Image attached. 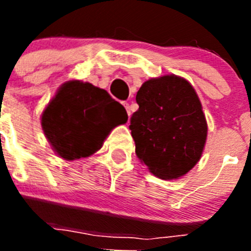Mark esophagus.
<instances>
[{
  "instance_id": "obj_1",
  "label": "esophagus",
  "mask_w": 251,
  "mask_h": 251,
  "mask_svg": "<svg viewBox=\"0 0 251 251\" xmlns=\"http://www.w3.org/2000/svg\"><path fill=\"white\" fill-rule=\"evenodd\" d=\"M123 105H124V108H126V109H127L128 115H130V106H129V103H127V101H124Z\"/></svg>"
}]
</instances>
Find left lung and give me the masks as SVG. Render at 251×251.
<instances>
[{
    "mask_svg": "<svg viewBox=\"0 0 251 251\" xmlns=\"http://www.w3.org/2000/svg\"><path fill=\"white\" fill-rule=\"evenodd\" d=\"M129 129L136 154L154 176L176 179L200 161L207 123L200 99L183 77L165 75L139 88Z\"/></svg>",
    "mask_w": 251,
    "mask_h": 251,
    "instance_id": "obj_1",
    "label": "left lung"
}]
</instances>
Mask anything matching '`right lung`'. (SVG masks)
<instances>
[{"mask_svg":"<svg viewBox=\"0 0 251 251\" xmlns=\"http://www.w3.org/2000/svg\"><path fill=\"white\" fill-rule=\"evenodd\" d=\"M127 121L124 106L106 90L70 80L48 104L41 126L52 150L61 158L73 161L100 150L110 130Z\"/></svg>","mask_w":251,"mask_h":251,"instance_id":"right-lung-1","label":"right lung"}]
</instances>
